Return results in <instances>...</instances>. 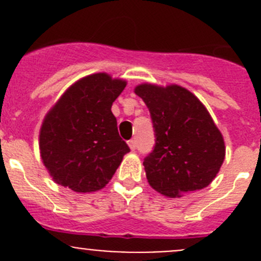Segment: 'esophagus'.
Here are the masks:
<instances>
[{
  "label": "esophagus",
  "mask_w": 261,
  "mask_h": 261,
  "mask_svg": "<svg viewBox=\"0 0 261 261\" xmlns=\"http://www.w3.org/2000/svg\"><path fill=\"white\" fill-rule=\"evenodd\" d=\"M127 143H128V146H130L131 150H135L136 149V140L131 139V140H128Z\"/></svg>",
  "instance_id": "obj_1"
}]
</instances>
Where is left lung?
Instances as JSON below:
<instances>
[{"instance_id":"obj_1","label":"left lung","mask_w":261,"mask_h":261,"mask_svg":"<svg viewBox=\"0 0 261 261\" xmlns=\"http://www.w3.org/2000/svg\"><path fill=\"white\" fill-rule=\"evenodd\" d=\"M135 93L154 128L155 145L144 159L150 186L168 197L208 186L225 159V143L206 107L179 86L141 84Z\"/></svg>"}]
</instances>
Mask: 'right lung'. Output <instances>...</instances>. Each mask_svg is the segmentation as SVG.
Returning <instances> with one entry per match:
<instances>
[{"label":"right lung","instance_id":"right-lung-1","mask_svg":"<svg viewBox=\"0 0 261 261\" xmlns=\"http://www.w3.org/2000/svg\"><path fill=\"white\" fill-rule=\"evenodd\" d=\"M126 82L97 73L65 91L45 116L40 154L55 183L74 192L103 188L130 151L111 107Z\"/></svg>","mask_w":261,"mask_h":261}]
</instances>
